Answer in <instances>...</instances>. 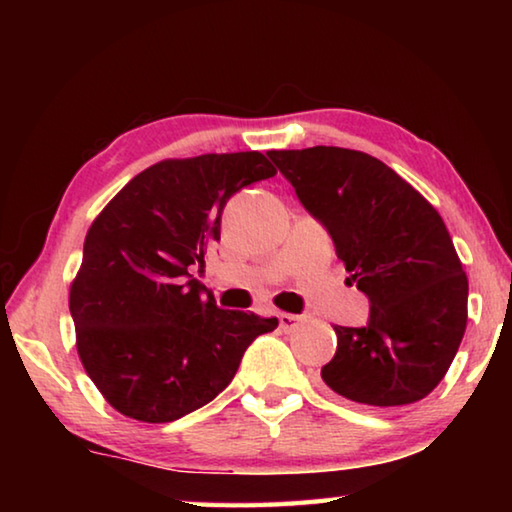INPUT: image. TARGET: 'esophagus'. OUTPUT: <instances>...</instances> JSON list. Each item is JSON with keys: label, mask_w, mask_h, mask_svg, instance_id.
Instances as JSON below:
<instances>
[{"label": "esophagus", "mask_w": 512, "mask_h": 512, "mask_svg": "<svg viewBox=\"0 0 512 512\" xmlns=\"http://www.w3.org/2000/svg\"><path fill=\"white\" fill-rule=\"evenodd\" d=\"M280 327L284 329V332H296V329L300 327L302 323V316H296V314H287V311H282L280 316Z\"/></svg>", "instance_id": "esophagus-1"}]
</instances>
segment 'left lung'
I'll use <instances>...</instances> for the list:
<instances>
[{"label":"left lung","mask_w":512,"mask_h":512,"mask_svg":"<svg viewBox=\"0 0 512 512\" xmlns=\"http://www.w3.org/2000/svg\"><path fill=\"white\" fill-rule=\"evenodd\" d=\"M268 158L325 225L348 280L370 300L366 327H334L336 354L320 377L370 409L427 397L467 325V275L436 207L368 153L311 146Z\"/></svg>","instance_id":"8db88e82"}]
</instances>
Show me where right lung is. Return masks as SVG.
Listing matches in <instances>:
<instances>
[{
    "mask_svg": "<svg viewBox=\"0 0 512 512\" xmlns=\"http://www.w3.org/2000/svg\"><path fill=\"white\" fill-rule=\"evenodd\" d=\"M275 173L259 151L162 160L92 221L69 311L83 368L121 415L162 424L201 409L277 327L219 309L192 275L221 239L228 198Z\"/></svg>",
    "mask_w": 512,
    "mask_h": 512,
    "instance_id": "1",
    "label": "right lung"
}]
</instances>
